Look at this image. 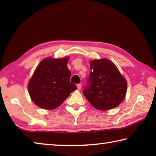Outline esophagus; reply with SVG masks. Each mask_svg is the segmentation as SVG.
I'll return each instance as SVG.
<instances>
[{"label": "esophagus", "instance_id": "obj_1", "mask_svg": "<svg viewBox=\"0 0 156 156\" xmlns=\"http://www.w3.org/2000/svg\"><path fill=\"white\" fill-rule=\"evenodd\" d=\"M77 88H78V89H81V84H77Z\"/></svg>", "mask_w": 156, "mask_h": 156}]
</instances>
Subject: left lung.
<instances>
[{
  "label": "left lung",
  "mask_w": 156,
  "mask_h": 156,
  "mask_svg": "<svg viewBox=\"0 0 156 156\" xmlns=\"http://www.w3.org/2000/svg\"><path fill=\"white\" fill-rule=\"evenodd\" d=\"M91 72L83 94L92 106L106 111L118 107L125 99L127 83L109 60L90 61Z\"/></svg>",
  "instance_id": "obj_1"
}]
</instances>
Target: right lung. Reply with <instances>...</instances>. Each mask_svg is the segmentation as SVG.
I'll return each mask as SVG.
<instances>
[{
  "label": "right lung",
  "instance_id": "right-lung-1",
  "mask_svg": "<svg viewBox=\"0 0 156 156\" xmlns=\"http://www.w3.org/2000/svg\"><path fill=\"white\" fill-rule=\"evenodd\" d=\"M69 58H46L39 63L28 83L31 99L42 109L59 107L77 89L70 82L72 73L67 68Z\"/></svg>",
  "mask_w": 156,
  "mask_h": 156
}]
</instances>
